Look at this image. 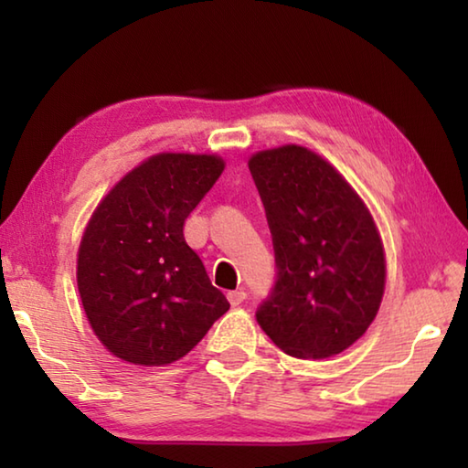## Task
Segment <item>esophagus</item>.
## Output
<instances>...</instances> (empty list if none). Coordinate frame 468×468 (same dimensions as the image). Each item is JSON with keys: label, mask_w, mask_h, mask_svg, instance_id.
<instances>
[{"label": "esophagus", "mask_w": 468, "mask_h": 468, "mask_svg": "<svg viewBox=\"0 0 468 468\" xmlns=\"http://www.w3.org/2000/svg\"><path fill=\"white\" fill-rule=\"evenodd\" d=\"M227 297H229V303L237 307V305H241L245 299H248V292H245L243 289H237V291H229Z\"/></svg>", "instance_id": "1"}]
</instances>
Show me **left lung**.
I'll list each match as a JSON object with an SVG mask.
<instances>
[{
  "label": "left lung",
  "mask_w": 468,
  "mask_h": 468,
  "mask_svg": "<svg viewBox=\"0 0 468 468\" xmlns=\"http://www.w3.org/2000/svg\"><path fill=\"white\" fill-rule=\"evenodd\" d=\"M250 173L271 227L276 279L256 318L291 357L343 353L384 295V248L369 210L335 167L303 146L264 150Z\"/></svg>",
  "instance_id": "1"
}]
</instances>
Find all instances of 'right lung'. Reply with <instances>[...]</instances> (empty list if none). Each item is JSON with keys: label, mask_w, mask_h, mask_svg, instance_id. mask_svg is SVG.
Instances as JSON below:
<instances>
[{"label": "right lung", "mask_w": 468, "mask_h": 468, "mask_svg": "<svg viewBox=\"0 0 468 468\" xmlns=\"http://www.w3.org/2000/svg\"><path fill=\"white\" fill-rule=\"evenodd\" d=\"M223 169L215 154H156L94 210L78 251V291L94 335L115 357L167 366L229 310L184 237L189 212Z\"/></svg>", "instance_id": "right-lung-1"}]
</instances>
